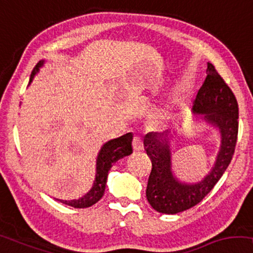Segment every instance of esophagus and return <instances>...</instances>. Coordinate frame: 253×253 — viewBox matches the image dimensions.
<instances>
[{
  "instance_id": "esophagus-1",
  "label": "esophagus",
  "mask_w": 253,
  "mask_h": 253,
  "mask_svg": "<svg viewBox=\"0 0 253 253\" xmlns=\"http://www.w3.org/2000/svg\"><path fill=\"white\" fill-rule=\"evenodd\" d=\"M133 149L135 152H140L143 150V143H142V140L140 137L135 136L133 140Z\"/></svg>"
}]
</instances>
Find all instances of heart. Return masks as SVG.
<instances>
[{
    "mask_svg": "<svg viewBox=\"0 0 253 253\" xmlns=\"http://www.w3.org/2000/svg\"><path fill=\"white\" fill-rule=\"evenodd\" d=\"M177 104H179V97H173L170 98L169 102L166 103L165 106L159 110L157 116H156V123L158 124V125H165V124L169 122V120L172 118L174 111H175L176 108H177Z\"/></svg>",
    "mask_w": 253,
    "mask_h": 253,
    "instance_id": "obj_1",
    "label": "heart"
}]
</instances>
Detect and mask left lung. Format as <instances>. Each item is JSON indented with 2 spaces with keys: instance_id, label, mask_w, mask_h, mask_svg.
Segmentation results:
<instances>
[{
  "instance_id": "8db88e82",
  "label": "left lung",
  "mask_w": 253,
  "mask_h": 253,
  "mask_svg": "<svg viewBox=\"0 0 253 253\" xmlns=\"http://www.w3.org/2000/svg\"><path fill=\"white\" fill-rule=\"evenodd\" d=\"M206 73L191 111L196 115L195 123H205L219 131V151L209 173L198 182L177 179L172 164V142L177 130L151 131L144 136V149L152 163L147 199L154 210L164 214H176L197 205L213 189L233 158L238 133L236 97L211 63H208Z\"/></svg>"
}]
</instances>
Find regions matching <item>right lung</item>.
I'll use <instances>...</instances> for the list:
<instances>
[{"label": "right lung", "instance_id": "right-lung-1", "mask_svg": "<svg viewBox=\"0 0 253 253\" xmlns=\"http://www.w3.org/2000/svg\"><path fill=\"white\" fill-rule=\"evenodd\" d=\"M44 59L40 60V62L37 64V66L34 67L33 72L31 74L30 84L32 81H33L34 77L40 72V69L44 65ZM131 141H133V134L127 133L125 135H123V136L105 142V143L101 147V149H99L97 157H96L95 180L90 190L79 199H72V201L57 199V201L76 209H86L96 204V203L103 197V195H104L109 170L111 169L113 164L118 162L119 159L133 154Z\"/></svg>", "mask_w": 253, "mask_h": 253}]
</instances>
